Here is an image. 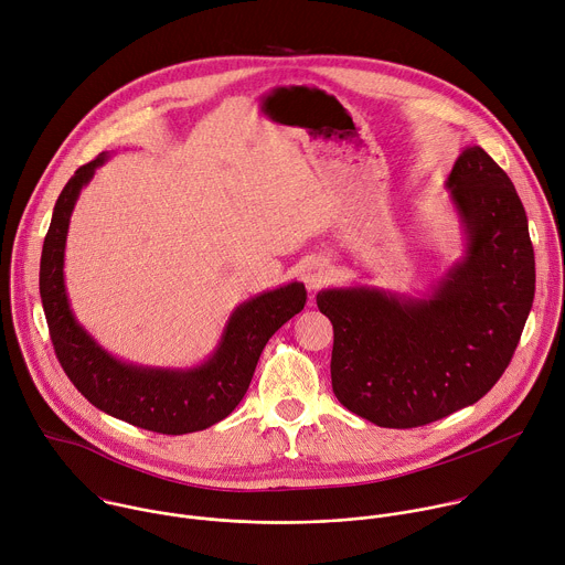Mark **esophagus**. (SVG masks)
<instances>
[{
  "instance_id": "1",
  "label": "esophagus",
  "mask_w": 565,
  "mask_h": 565,
  "mask_svg": "<svg viewBox=\"0 0 565 565\" xmlns=\"http://www.w3.org/2000/svg\"><path fill=\"white\" fill-rule=\"evenodd\" d=\"M329 275H331V266L327 259H312L306 264L301 277H303V284L308 286V290H317L329 281Z\"/></svg>"
}]
</instances>
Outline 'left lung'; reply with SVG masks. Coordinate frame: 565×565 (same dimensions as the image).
<instances>
[{
  "instance_id": "obj_1",
  "label": "left lung",
  "mask_w": 565,
  "mask_h": 565,
  "mask_svg": "<svg viewBox=\"0 0 565 565\" xmlns=\"http://www.w3.org/2000/svg\"><path fill=\"white\" fill-rule=\"evenodd\" d=\"M445 188L462 257L423 297L371 286L327 288L331 380L342 405L377 427L440 420L486 395L508 369L534 299L523 203L492 156L467 145Z\"/></svg>"
}]
</instances>
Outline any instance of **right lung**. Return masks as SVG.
<instances>
[{"label": "right lung", "instance_id": "obj_1", "mask_svg": "<svg viewBox=\"0 0 565 565\" xmlns=\"http://www.w3.org/2000/svg\"><path fill=\"white\" fill-rule=\"evenodd\" d=\"M103 151L79 168L53 207L40 262V297L55 355L94 407L134 427L181 436L227 418L244 399L268 340L306 303V288L290 281L238 303L214 353L192 369H160L125 362L105 351L75 319L64 286V248L71 212L96 170Z\"/></svg>", "mask_w": 565, "mask_h": 565}]
</instances>
